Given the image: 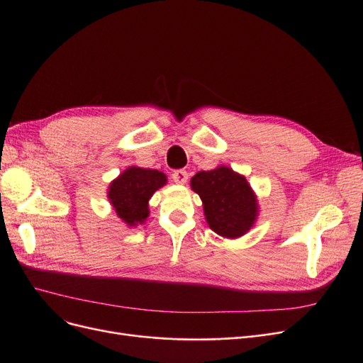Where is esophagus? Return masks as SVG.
Wrapping results in <instances>:
<instances>
[{
  "label": "esophagus",
  "instance_id": "esophagus-1",
  "mask_svg": "<svg viewBox=\"0 0 363 363\" xmlns=\"http://www.w3.org/2000/svg\"><path fill=\"white\" fill-rule=\"evenodd\" d=\"M172 180L174 183L177 184H184L186 182H188V172H186L184 169H177L172 172Z\"/></svg>",
  "mask_w": 363,
  "mask_h": 363
}]
</instances>
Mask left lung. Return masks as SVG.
I'll return each mask as SVG.
<instances>
[{
  "instance_id": "1",
  "label": "left lung",
  "mask_w": 363,
  "mask_h": 363,
  "mask_svg": "<svg viewBox=\"0 0 363 363\" xmlns=\"http://www.w3.org/2000/svg\"><path fill=\"white\" fill-rule=\"evenodd\" d=\"M191 188L200 195L208 227L219 236L236 239L255 225L257 199L244 175L227 167L200 171L191 179Z\"/></svg>"
}]
</instances>
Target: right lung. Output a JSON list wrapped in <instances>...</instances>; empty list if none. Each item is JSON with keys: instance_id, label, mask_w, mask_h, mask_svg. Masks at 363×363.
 I'll list each match as a JSON object with an SVG mask.
<instances>
[{"instance_id": "right-lung-1", "label": "right lung", "mask_w": 363, "mask_h": 363, "mask_svg": "<svg viewBox=\"0 0 363 363\" xmlns=\"http://www.w3.org/2000/svg\"><path fill=\"white\" fill-rule=\"evenodd\" d=\"M167 184V175L157 169L130 167L108 186L111 201L118 218L128 227L145 223L150 215L148 201L159 188Z\"/></svg>"}]
</instances>
